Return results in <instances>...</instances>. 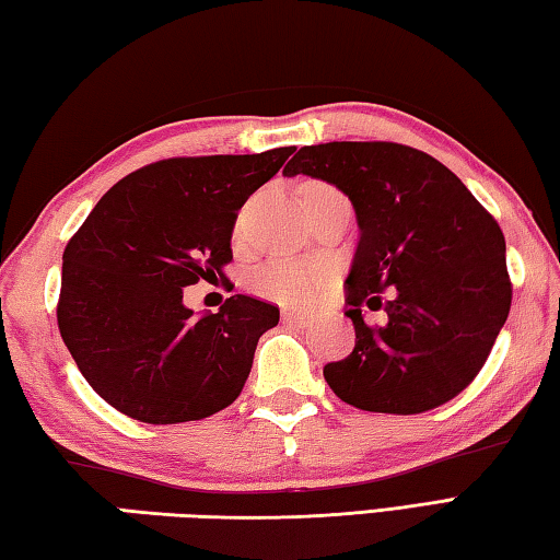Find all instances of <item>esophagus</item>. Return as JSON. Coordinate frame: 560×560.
Segmentation results:
<instances>
[{
	"mask_svg": "<svg viewBox=\"0 0 560 560\" xmlns=\"http://www.w3.org/2000/svg\"><path fill=\"white\" fill-rule=\"evenodd\" d=\"M282 322L284 324L302 326V324H307V314H300V312H292V310H282Z\"/></svg>",
	"mask_w": 560,
	"mask_h": 560,
	"instance_id": "obj_1",
	"label": "esophagus"
}]
</instances>
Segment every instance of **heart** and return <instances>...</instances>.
<instances>
[{"label": "heart", "instance_id": "obj_1", "mask_svg": "<svg viewBox=\"0 0 560 560\" xmlns=\"http://www.w3.org/2000/svg\"><path fill=\"white\" fill-rule=\"evenodd\" d=\"M314 189L316 192H334V187L326 183H307L302 195L314 192ZM326 280H329V272L316 266V262L276 260L253 276V290L272 302L290 304V307H307L319 298Z\"/></svg>", "mask_w": 560, "mask_h": 560}]
</instances>
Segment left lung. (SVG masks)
Here are the masks:
<instances>
[{"mask_svg":"<svg viewBox=\"0 0 560 560\" xmlns=\"http://www.w3.org/2000/svg\"><path fill=\"white\" fill-rule=\"evenodd\" d=\"M282 173L339 187L361 226L346 280L355 348L324 365L336 397L365 411L421 415L460 395L512 304L494 217L444 163L393 141L304 145ZM365 308L386 322L368 325Z\"/></svg>","mask_w":560,"mask_h":560,"instance_id":"1","label":"left lung"}]
</instances>
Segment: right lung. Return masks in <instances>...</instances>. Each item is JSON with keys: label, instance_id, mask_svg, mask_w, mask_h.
<instances>
[{"label": "right lung", "instance_id": "add662e5", "mask_svg": "<svg viewBox=\"0 0 560 560\" xmlns=\"http://www.w3.org/2000/svg\"><path fill=\"white\" fill-rule=\"evenodd\" d=\"M292 151L165 158L94 205L62 253L58 329L104 402L145 424H180L241 395L280 310L234 294L195 316L183 290L226 278L238 209Z\"/></svg>", "mask_w": 560, "mask_h": 560}]
</instances>
